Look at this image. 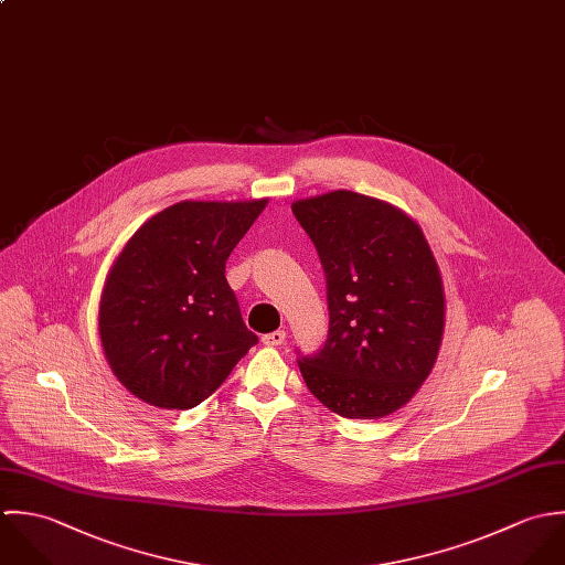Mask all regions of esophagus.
<instances>
[{"label": "esophagus", "instance_id": "obj_1", "mask_svg": "<svg viewBox=\"0 0 565 565\" xmlns=\"http://www.w3.org/2000/svg\"><path fill=\"white\" fill-rule=\"evenodd\" d=\"M286 340V332L284 330H277V332H270V334H264L262 342L268 344V347H281Z\"/></svg>", "mask_w": 565, "mask_h": 565}]
</instances>
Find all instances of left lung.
Segmentation results:
<instances>
[{
	"mask_svg": "<svg viewBox=\"0 0 565 565\" xmlns=\"http://www.w3.org/2000/svg\"><path fill=\"white\" fill-rule=\"evenodd\" d=\"M326 277L330 337L301 358L310 393L344 419L406 406L439 358L446 290L435 253L404 210L351 190L292 203Z\"/></svg>",
	"mask_w": 565,
	"mask_h": 565,
	"instance_id": "obj_1",
	"label": "left lung"
}]
</instances>
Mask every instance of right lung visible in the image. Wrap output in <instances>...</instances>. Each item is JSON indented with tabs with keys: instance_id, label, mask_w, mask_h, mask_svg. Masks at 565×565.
<instances>
[{
	"instance_id": "obj_1",
	"label": "right lung",
	"mask_w": 565,
	"mask_h": 565,
	"mask_svg": "<svg viewBox=\"0 0 565 565\" xmlns=\"http://www.w3.org/2000/svg\"><path fill=\"white\" fill-rule=\"evenodd\" d=\"M266 205L268 199L181 201L148 218L117 253L98 332L115 377L137 399L194 408L257 342L225 266Z\"/></svg>"
}]
</instances>
